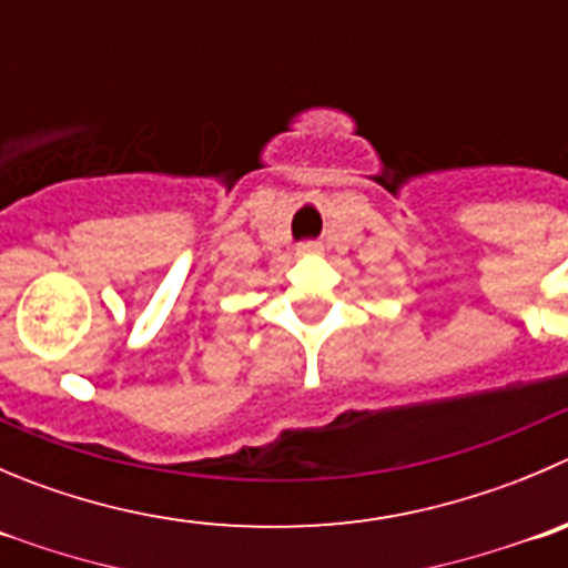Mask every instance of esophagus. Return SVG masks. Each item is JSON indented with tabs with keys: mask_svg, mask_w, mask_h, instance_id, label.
<instances>
[{
	"mask_svg": "<svg viewBox=\"0 0 568 568\" xmlns=\"http://www.w3.org/2000/svg\"><path fill=\"white\" fill-rule=\"evenodd\" d=\"M317 251V242H304V245L298 247V253H315Z\"/></svg>",
	"mask_w": 568,
	"mask_h": 568,
	"instance_id": "esophagus-1",
	"label": "esophagus"
}]
</instances>
